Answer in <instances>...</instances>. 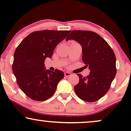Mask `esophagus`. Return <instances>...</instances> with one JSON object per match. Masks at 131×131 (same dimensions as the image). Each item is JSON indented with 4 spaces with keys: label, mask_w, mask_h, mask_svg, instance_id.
<instances>
[{
    "label": "esophagus",
    "mask_w": 131,
    "mask_h": 131,
    "mask_svg": "<svg viewBox=\"0 0 131 131\" xmlns=\"http://www.w3.org/2000/svg\"><path fill=\"white\" fill-rule=\"evenodd\" d=\"M64 76H65L66 78H69V76H71V73L70 72H66L65 73H64Z\"/></svg>",
    "instance_id": "34e87169"
}]
</instances>
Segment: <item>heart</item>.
Instances as JSON below:
<instances>
[{
  "label": "heart",
  "instance_id": "1",
  "mask_svg": "<svg viewBox=\"0 0 131 131\" xmlns=\"http://www.w3.org/2000/svg\"><path fill=\"white\" fill-rule=\"evenodd\" d=\"M71 44H78V43H77V42H74V41H73V42H71Z\"/></svg>",
  "mask_w": 131,
  "mask_h": 131
}]
</instances>
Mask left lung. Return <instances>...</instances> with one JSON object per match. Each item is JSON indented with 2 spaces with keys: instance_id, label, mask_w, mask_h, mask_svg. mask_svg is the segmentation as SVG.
<instances>
[{
  "instance_id": "obj_1",
  "label": "left lung",
  "mask_w": 131,
  "mask_h": 131,
  "mask_svg": "<svg viewBox=\"0 0 131 131\" xmlns=\"http://www.w3.org/2000/svg\"><path fill=\"white\" fill-rule=\"evenodd\" d=\"M74 40L81 45L82 59L90 73L79 78L74 87L77 95L91 103L100 100L110 89L116 74V56L107 42L98 34L91 31L73 30L66 40Z\"/></svg>"
}]
</instances>
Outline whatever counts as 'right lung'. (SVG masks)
<instances>
[{
	"label": "right lung",
	"mask_w": 131,
	"mask_h": 131,
	"mask_svg": "<svg viewBox=\"0 0 131 131\" xmlns=\"http://www.w3.org/2000/svg\"><path fill=\"white\" fill-rule=\"evenodd\" d=\"M67 30H42L28 35L16 48L12 71L23 92L35 101H42L51 97L63 71L46 70L45 60L51 58L59 43L69 35Z\"/></svg>",
	"instance_id": "obj_1"
}]
</instances>
